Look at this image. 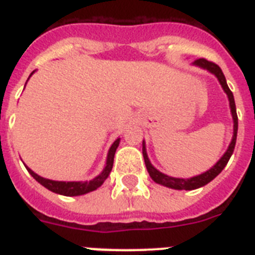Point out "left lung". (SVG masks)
I'll list each match as a JSON object with an SVG mask.
<instances>
[{"label":"left lung","mask_w":255,"mask_h":255,"mask_svg":"<svg viewBox=\"0 0 255 255\" xmlns=\"http://www.w3.org/2000/svg\"><path fill=\"white\" fill-rule=\"evenodd\" d=\"M194 65L200 66L202 69L209 70L210 73H213L217 79L221 83L224 91L226 92V95L229 98L230 102V110H232V115H233V122H234V132H233V139H232V143H230L228 151L225 152V155L222 156L221 159L218 160V163L214 165L213 168H210L209 170H206L205 173L198 174V176H194L192 178H176V177H169L167 174L161 173L159 170L156 169L155 167H152V164L149 163V159L147 156V151H145V145H144L143 141V156L144 161H145V167H147L148 173L152 177V180L157 184H161L164 186H168V188H172V189H185V190H192L197 189L200 186L206 185L208 182H210L216 176L221 173V170L225 168V165L229 161L230 156L233 155L234 147H236V140H237V131H238V116L237 111H236V103H234V96L233 92L230 91V88L228 87V83H226L225 75L222 73V70L220 69V66L216 65L214 62H210L205 58H198L194 61Z\"/></svg>","instance_id":"1"}]
</instances>
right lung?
I'll list each match as a JSON object with an SVG mask.
<instances>
[{
	"label": "right lung",
	"instance_id": "obj_1",
	"mask_svg": "<svg viewBox=\"0 0 255 255\" xmlns=\"http://www.w3.org/2000/svg\"><path fill=\"white\" fill-rule=\"evenodd\" d=\"M119 141L120 139L115 140V143L112 144L111 148H110V152H108L107 156V163H106V168L103 169V172H102L98 177L91 180V181H53V180H49V178L41 177V176H38L37 173H34L31 169H29L27 167L26 168L29 170V173L31 174L39 184H42L45 188H47V189L54 192V193L63 194V196H81V194L88 193V192H92V190L98 189V188L103 184L104 180L108 177V174H110V172H111L112 169V165H114V156H115L116 148L119 145Z\"/></svg>",
	"mask_w": 255,
	"mask_h": 255
}]
</instances>
